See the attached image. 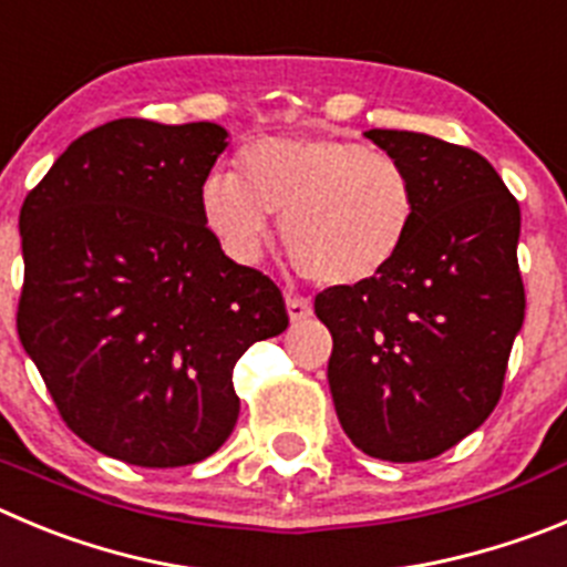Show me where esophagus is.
<instances>
[{
  "label": "esophagus",
  "instance_id": "1",
  "mask_svg": "<svg viewBox=\"0 0 567 567\" xmlns=\"http://www.w3.org/2000/svg\"><path fill=\"white\" fill-rule=\"evenodd\" d=\"M287 315L292 323H303V320L311 318V303L306 298H287Z\"/></svg>",
  "mask_w": 567,
  "mask_h": 567
}]
</instances>
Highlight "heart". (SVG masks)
<instances>
[{
	"label": "heart",
	"instance_id": "obj_1",
	"mask_svg": "<svg viewBox=\"0 0 567 567\" xmlns=\"http://www.w3.org/2000/svg\"><path fill=\"white\" fill-rule=\"evenodd\" d=\"M202 216L236 258H252L284 216V244L320 287H365L402 256L415 225V188L399 159L357 140L267 137L244 154L241 176L213 171Z\"/></svg>",
	"mask_w": 567,
	"mask_h": 567
}]
</instances>
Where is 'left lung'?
Masks as SVG:
<instances>
[{"instance_id":"left-lung-1","label":"left lung","mask_w":567,"mask_h":567,"mask_svg":"<svg viewBox=\"0 0 567 567\" xmlns=\"http://www.w3.org/2000/svg\"><path fill=\"white\" fill-rule=\"evenodd\" d=\"M365 137L413 179V233L382 278L326 289L315 315L334 340L346 435L371 458L413 464L475 433L501 399L526 318L520 205L472 148L393 128Z\"/></svg>"}]
</instances>
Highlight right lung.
<instances>
[{"mask_svg":"<svg viewBox=\"0 0 567 567\" xmlns=\"http://www.w3.org/2000/svg\"><path fill=\"white\" fill-rule=\"evenodd\" d=\"M219 123L112 121L70 143L19 216V340L66 427L134 466H185L233 433V368L289 326L267 275L221 252L202 185Z\"/></svg>","mask_w":567,"mask_h":567,"instance_id":"obj_1","label":"right lung"}]
</instances>
